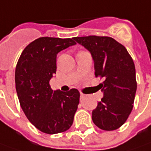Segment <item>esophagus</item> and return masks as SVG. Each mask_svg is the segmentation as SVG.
Listing matches in <instances>:
<instances>
[{
	"label": "esophagus",
	"mask_w": 151,
	"mask_h": 151,
	"mask_svg": "<svg viewBox=\"0 0 151 151\" xmlns=\"http://www.w3.org/2000/svg\"><path fill=\"white\" fill-rule=\"evenodd\" d=\"M83 97H85V94H83V93H80V98H81V99H83Z\"/></svg>",
	"instance_id": "obj_1"
}]
</instances>
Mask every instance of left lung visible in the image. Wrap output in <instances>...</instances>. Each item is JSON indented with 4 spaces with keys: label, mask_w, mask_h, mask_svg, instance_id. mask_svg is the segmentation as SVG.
<instances>
[{
    "label": "left lung",
    "mask_w": 151,
    "mask_h": 151,
    "mask_svg": "<svg viewBox=\"0 0 151 151\" xmlns=\"http://www.w3.org/2000/svg\"><path fill=\"white\" fill-rule=\"evenodd\" d=\"M92 54L95 76L103 79L99 84L103 97L93 111L94 124L104 131L121 127L132 112L136 96V68L124 46L107 36L74 37Z\"/></svg>",
    "instance_id": "8db88e82"
}]
</instances>
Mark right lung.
<instances>
[{"mask_svg":"<svg viewBox=\"0 0 151 151\" xmlns=\"http://www.w3.org/2000/svg\"><path fill=\"white\" fill-rule=\"evenodd\" d=\"M74 45L73 38L40 37L25 47L16 64L15 88L20 106L29 121L46 134L68 130L79 104L78 90L54 91L50 85L56 73L58 53Z\"/></svg>","mask_w":151,"mask_h":151,"instance_id":"add662e5","label":"right lung"}]
</instances>
